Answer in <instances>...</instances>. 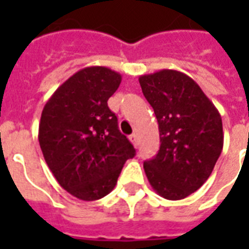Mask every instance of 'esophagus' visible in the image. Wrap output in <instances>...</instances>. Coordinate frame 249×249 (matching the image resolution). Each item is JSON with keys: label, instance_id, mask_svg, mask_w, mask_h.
I'll list each match as a JSON object with an SVG mask.
<instances>
[{"label": "esophagus", "instance_id": "34e87169", "mask_svg": "<svg viewBox=\"0 0 249 249\" xmlns=\"http://www.w3.org/2000/svg\"><path fill=\"white\" fill-rule=\"evenodd\" d=\"M129 140L130 142L133 144V145H139V137H137V133H133V135L129 136Z\"/></svg>", "mask_w": 249, "mask_h": 249}]
</instances>
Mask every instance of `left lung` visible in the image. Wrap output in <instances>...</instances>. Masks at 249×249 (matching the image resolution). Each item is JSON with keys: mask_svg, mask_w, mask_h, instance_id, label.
I'll return each mask as SVG.
<instances>
[{"mask_svg": "<svg viewBox=\"0 0 249 249\" xmlns=\"http://www.w3.org/2000/svg\"><path fill=\"white\" fill-rule=\"evenodd\" d=\"M156 114L160 149L144 162L148 181L161 197L181 200L197 191L223 151L219 110L187 74L162 69L139 78Z\"/></svg>", "mask_w": 249, "mask_h": 249, "instance_id": "8db88e82", "label": "left lung"}]
</instances>
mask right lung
<instances>
[{
	"instance_id": "obj_1",
	"label": "right lung",
	"mask_w": 249,
	"mask_h": 249,
	"mask_svg": "<svg viewBox=\"0 0 249 249\" xmlns=\"http://www.w3.org/2000/svg\"><path fill=\"white\" fill-rule=\"evenodd\" d=\"M121 74L88 66L69 77L44 107L38 141L48 167L71 196L93 201L112 192L125 161L136 155L108 100Z\"/></svg>"
}]
</instances>
